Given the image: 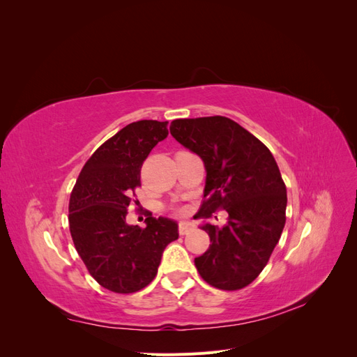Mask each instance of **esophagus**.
Wrapping results in <instances>:
<instances>
[{
    "label": "esophagus",
    "mask_w": 357,
    "mask_h": 357,
    "mask_svg": "<svg viewBox=\"0 0 357 357\" xmlns=\"http://www.w3.org/2000/svg\"><path fill=\"white\" fill-rule=\"evenodd\" d=\"M193 229V225L190 222H180L178 223V234L180 235H186Z\"/></svg>",
    "instance_id": "34e87169"
}]
</instances>
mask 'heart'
<instances>
[{"instance_id": "1", "label": "heart", "mask_w": 357, "mask_h": 357, "mask_svg": "<svg viewBox=\"0 0 357 357\" xmlns=\"http://www.w3.org/2000/svg\"><path fill=\"white\" fill-rule=\"evenodd\" d=\"M180 213H181V214H183V213H185V210H183V208H181V210H180Z\"/></svg>"}]
</instances>
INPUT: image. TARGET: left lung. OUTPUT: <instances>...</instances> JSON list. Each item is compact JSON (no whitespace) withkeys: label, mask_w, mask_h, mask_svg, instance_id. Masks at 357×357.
<instances>
[{"label":"left lung","mask_w":357,"mask_h":357,"mask_svg":"<svg viewBox=\"0 0 357 357\" xmlns=\"http://www.w3.org/2000/svg\"><path fill=\"white\" fill-rule=\"evenodd\" d=\"M169 132L207 169L195 218L229 214L220 229L202 226L211 244L195 257L198 273L215 289L240 290L262 273L284 228L287 193L277 162L261 139L225 116L176 119Z\"/></svg>","instance_id":"1"}]
</instances>
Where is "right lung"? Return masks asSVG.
Returning <instances> with one entry per match:
<instances>
[{
  "label": "right lung",
  "mask_w": 357,
  "mask_h": 357,
  "mask_svg": "<svg viewBox=\"0 0 357 357\" xmlns=\"http://www.w3.org/2000/svg\"><path fill=\"white\" fill-rule=\"evenodd\" d=\"M168 122L138 121L107 139L82 168L73 188L68 222L75 250L96 283L114 294H134L153 282L165 247L178 226L147 214L146 228L126 223L142 186V167Z\"/></svg>",
  "instance_id": "obj_1"
}]
</instances>
